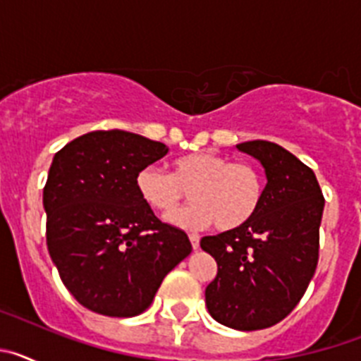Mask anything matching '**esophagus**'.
Instances as JSON below:
<instances>
[{"instance_id": "esophagus-1", "label": "esophagus", "mask_w": 361, "mask_h": 361, "mask_svg": "<svg viewBox=\"0 0 361 361\" xmlns=\"http://www.w3.org/2000/svg\"><path fill=\"white\" fill-rule=\"evenodd\" d=\"M190 240H191V245H193V250H199V245H200L199 235H195V233H191Z\"/></svg>"}]
</instances>
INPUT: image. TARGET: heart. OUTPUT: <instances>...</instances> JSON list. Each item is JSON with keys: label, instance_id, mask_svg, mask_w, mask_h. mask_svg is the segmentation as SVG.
Listing matches in <instances>:
<instances>
[{"label": "heart", "instance_id": "1", "mask_svg": "<svg viewBox=\"0 0 361 361\" xmlns=\"http://www.w3.org/2000/svg\"><path fill=\"white\" fill-rule=\"evenodd\" d=\"M137 191L149 208L171 216L186 202L193 206L175 215L180 228L202 229L215 224L220 231L245 226L260 209L264 177L250 162H231L215 152H191L171 162L166 173L155 166L142 168L135 178Z\"/></svg>", "mask_w": 361, "mask_h": 361}]
</instances>
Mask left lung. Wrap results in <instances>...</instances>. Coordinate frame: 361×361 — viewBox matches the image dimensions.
<instances>
[{"label": "left lung", "instance_id": "1", "mask_svg": "<svg viewBox=\"0 0 361 361\" xmlns=\"http://www.w3.org/2000/svg\"><path fill=\"white\" fill-rule=\"evenodd\" d=\"M237 148L260 161L267 184L247 224L200 240L219 266L206 307L226 327L258 331L288 317L314 276L325 199L314 171L282 146L247 141Z\"/></svg>", "mask_w": 361, "mask_h": 361}]
</instances>
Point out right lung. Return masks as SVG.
I'll return each mask as SVG.
<instances>
[{
	"label": "right lung",
	"instance_id": "1",
	"mask_svg": "<svg viewBox=\"0 0 361 361\" xmlns=\"http://www.w3.org/2000/svg\"><path fill=\"white\" fill-rule=\"evenodd\" d=\"M166 153L137 133L97 130L54 155L43 188L47 245L82 307L137 317L191 253L186 233L161 222L137 191V173Z\"/></svg>",
	"mask_w": 361,
	"mask_h": 361
}]
</instances>
